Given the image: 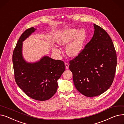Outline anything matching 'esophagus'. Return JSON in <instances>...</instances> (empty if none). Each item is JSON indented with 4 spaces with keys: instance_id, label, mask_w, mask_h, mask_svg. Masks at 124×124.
Instances as JSON below:
<instances>
[{
    "instance_id": "34e87169",
    "label": "esophagus",
    "mask_w": 124,
    "mask_h": 124,
    "mask_svg": "<svg viewBox=\"0 0 124 124\" xmlns=\"http://www.w3.org/2000/svg\"><path fill=\"white\" fill-rule=\"evenodd\" d=\"M65 67L66 69H68L69 68V64L67 63H65Z\"/></svg>"
}]
</instances>
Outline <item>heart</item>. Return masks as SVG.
Segmentation results:
<instances>
[{
    "instance_id": "obj_1",
    "label": "heart",
    "mask_w": 124,
    "mask_h": 124,
    "mask_svg": "<svg viewBox=\"0 0 124 124\" xmlns=\"http://www.w3.org/2000/svg\"><path fill=\"white\" fill-rule=\"evenodd\" d=\"M86 38V33L84 29L79 31L77 29H69L62 32L58 39V43L64 46L70 42L66 48V53L70 57H75L82 51ZM53 50L57 53L60 52V50L56 47L53 48Z\"/></svg>"
}]
</instances>
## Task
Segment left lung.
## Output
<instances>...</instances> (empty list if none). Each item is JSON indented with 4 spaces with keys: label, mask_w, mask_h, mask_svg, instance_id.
Segmentation results:
<instances>
[{
    "label": "left lung",
    "mask_w": 124,
    "mask_h": 124,
    "mask_svg": "<svg viewBox=\"0 0 124 124\" xmlns=\"http://www.w3.org/2000/svg\"><path fill=\"white\" fill-rule=\"evenodd\" d=\"M93 37L80 54L69 61L76 88L88 97L99 95L111 86L116 66V54L111 38L93 24Z\"/></svg>",
    "instance_id": "left-lung-1"
}]
</instances>
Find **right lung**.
I'll return each mask as SVG.
<instances>
[{
	"instance_id": "obj_1",
	"label": "right lung",
	"mask_w": 124,
	"mask_h": 124,
	"mask_svg": "<svg viewBox=\"0 0 124 124\" xmlns=\"http://www.w3.org/2000/svg\"><path fill=\"white\" fill-rule=\"evenodd\" d=\"M36 29L26 30L19 38L13 52L15 78L17 85L31 98L46 101L57 92V80L65 69L64 63L44 56L34 63L26 62L22 56L23 42Z\"/></svg>"
}]
</instances>
